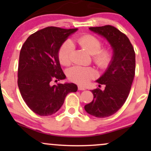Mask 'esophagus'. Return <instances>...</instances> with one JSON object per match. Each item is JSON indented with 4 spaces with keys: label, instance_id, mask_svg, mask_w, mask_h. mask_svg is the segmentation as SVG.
I'll return each instance as SVG.
<instances>
[{
    "label": "esophagus",
    "instance_id": "34e87169",
    "mask_svg": "<svg viewBox=\"0 0 151 151\" xmlns=\"http://www.w3.org/2000/svg\"><path fill=\"white\" fill-rule=\"evenodd\" d=\"M86 89L84 87H83V86H78V90H81V91H84V90H85Z\"/></svg>",
    "mask_w": 151,
    "mask_h": 151
}]
</instances>
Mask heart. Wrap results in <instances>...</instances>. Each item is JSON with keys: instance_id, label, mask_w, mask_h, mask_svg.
Listing matches in <instances>:
<instances>
[{"instance_id": "heart-1", "label": "heart", "mask_w": 151, "mask_h": 151, "mask_svg": "<svg viewBox=\"0 0 151 151\" xmlns=\"http://www.w3.org/2000/svg\"><path fill=\"white\" fill-rule=\"evenodd\" d=\"M77 42L83 49L93 55V62L100 69L107 68L113 60V52L110 48L101 49L102 42L99 38L91 35H84L77 39ZM74 45L70 40H66L58 51L59 61L62 65L67 66L72 62ZM68 78L73 82L85 85L96 76V72L91 67L74 66L67 72Z\"/></svg>"}]
</instances>
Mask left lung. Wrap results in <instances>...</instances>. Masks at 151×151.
<instances>
[{"label":"left lung","mask_w":151,"mask_h":151,"mask_svg":"<svg viewBox=\"0 0 151 151\" xmlns=\"http://www.w3.org/2000/svg\"><path fill=\"white\" fill-rule=\"evenodd\" d=\"M89 30L104 37L114 50L108 69L96 80L99 84H104V90H92V101L84 106L88 114L106 118L116 113L129 96L135 76L136 54L127 36L114 26L91 27Z\"/></svg>","instance_id":"obj_1"}]
</instances>
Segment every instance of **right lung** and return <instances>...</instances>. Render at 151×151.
Returning a JSON list of instances; mask_svg holds the SVG:
<instances>
[{"label":"right lung","instance_id":"obj_1","mask_svg":"<svg viewBox=\"0 0 151 151\" xmlns=\"http://www.w3.org/2000/svg\"><path fill=\"white\" fill-rule=\"evenodd\" d=\"M77 28L47 27L32 34L22 45L19 58L18 85L27 106L37 115L47 116L61 108L69 93L76 92L73 83L52 85L65 79L58 51Z\"/></svg>","mask_w":151,"mask_h":151}]
</instances>
